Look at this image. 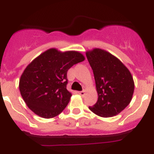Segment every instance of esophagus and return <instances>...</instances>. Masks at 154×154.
I'll list each match as a JSON object with an SVG mask.
<instances>
[{"label":"esophagus","mask_w":154,"mask_h":154,"mask_svg":"<svg viewBox=\"0 0 154 154\" xmlns=\"http://www.w3.org/2000/svg\"><path fill=\"white\" fill-rule=\"evenodd\" d=\"M79 95H81V96H83L84 95H85V90L80 91V92H79Z\"/></svg>","instance_id":"34e87169"}]
</instances>
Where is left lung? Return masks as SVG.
<instances>
[{
  "label": "left lung",
  "mask_w": 154,
  "mask_h": 154,
  "mask_svg": "<svg viewBox=\"0 0 154 154\" xmlns=\"http://www.w3.org/2000/svg\"><path fill=\"white\" fill-rule=\"evenodd\" d=\"M93 71L98 100L89 109L102 117H112L130 104L134 82L129 69L108 51L95 48L86 52Z\"/></svg>",
  "instance_id": "left-lung-1"
}]
</instances>
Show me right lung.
<instances>
[{
  "mask_svg": "<svg viewBox=\"0 0 154 154\" xmlns=\"http://www.w3.org/2000/svg\"><path fill=\"white\" fill-rule=\"evenodd\" d=\"M85 60L81 53L51 48L35 58L24 69L19 89L28 108L42 118L55 117L65 109L72 94L67 90V72Z\"/></svg>",
  "mask_w": 154,
  "mask_h": 154,
  "instance_id": "obj_1",
  "label": "right lung"
}]
</instances>
